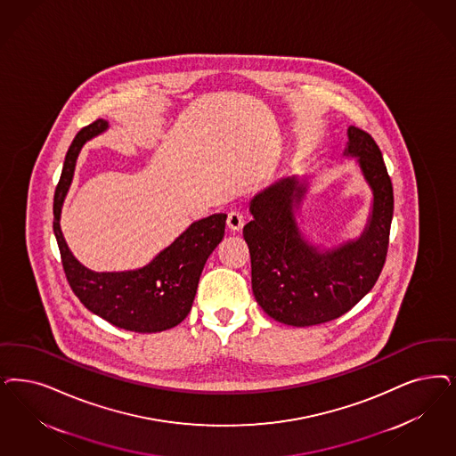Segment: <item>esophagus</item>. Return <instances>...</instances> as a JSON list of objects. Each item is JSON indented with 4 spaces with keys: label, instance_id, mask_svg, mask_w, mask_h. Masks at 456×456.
Masks as SVG:
<instances>
[{
    "label": "esophagus",
    "instance_id": "esophagus-1",
    "mask_svg": "<svg viewBox=\"0 0 456 456\" xmlns=\"http://www.w3.org/2000/svg\"><path fill=\"white\" fill-rule=\"evenodd\" d=\"M244 225V216L239 210H231L227 216V227L231 231H240Z\"/></svg>",
    "mask_w": 456,
    "mask_h": 456
}]
</instances>
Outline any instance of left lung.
<instances>
[{
	"label": "left lung",
	"mask_w": 456,
	"mask_h": 456,
	"mask_svg": "<svg viewBox=\"0 0 456 456\" xmlns=\"http://www.w3.org/2000/svg\"><path fill=\"white\" fill-rule=\"evenodd\" d=\"M344 158H354L370 190L361 234L325 246L301 227V208L312 176L293 175L259 190L249 202L252 220L242 236L251 254L252 293L276 322L312 327L346 314L376 284L393 222L394 193L382 153L372 136L346 127Z\"/></svg>",
	"instance_id": "left-lung-1"
}]
</instances>
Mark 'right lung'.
<instances>
[{
  "label": "right lung",
  "instance_id": "right-lung-1",
  "mask_svg": "<svg viewBox=\"0 0 456 456\" xmlns=\"http://www.w3.org/2000/svg\"><path fill=\"white\" fill-rule=\"evenodd\" d=\"M108 129L110 123L104 119L82 127L65 157L53 199V234L62 256L63 271L80 303L110 325L138 333L168 330L190 314L205 263L224 237L227 216L212 214L191 222L170 246L142 267L94 271L84 266L65 242L61 216L80 150Z\"/></svg>",
  "mask_w": 456,
  "mask_h": 456
}]
</instances>
